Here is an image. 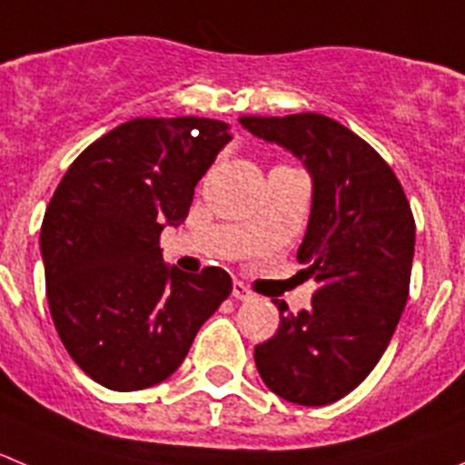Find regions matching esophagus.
I'll list each match as a JSON object with an SVG mask.
<instances>
[{
    "label": "esophagus",
    "mask_w": 465,
    "mask_h": 465,
    "mask_svg": "<svg viewBox=\"0 0 465 465\" xmlns=\"http://www.w3.org/2000/svg\"><path fill=\"white\" fill-rule=\"evenodd\" d=\"M232 296L240 299V302H253V292H251L244 282H235V285H232Z\"/></svg>",
    "instance_id": "esophagus-1"
}]
</instances>
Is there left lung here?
Masks as SVG:
<instances>
[{
    "label": "left lung",
    "instance_id": "1",
    "mask_svg": "<svg viewBox=\"0 0 465 465\" xmlns=\"http://www.w3.org/2000/svg\"><path fill=\"white\" fill-rule=\"evenodd\" d=\"M240 125L281 145L312 183L311 219L296 260L322 282L308 311L282 315L255 347L272 392L302 406L333 404L368 377L409 299L415 223L381 154L322 114L242 116Z\"/></svg>",
    "mask_w": 465,
    "mask_h": 465
}]
</instances>
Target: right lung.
Returning a JSON list of instances; mask_svg holds the SVG:
<instances>
[{
    "label": "right lung",
    "mask_w": 465,
    "mask_h": 465,
    "mask_svg": "<svg viewBox=\"0 0 465 465\" xmlns=\"http://www.w3.org/2000/svg\"><path fill=\"white\" fill-rule=\"evenodd\" d=\"M230 139L212 118H134L88 145L56 187L41 228L47 302L70 358L100 386L169 379L232 292L223 269L184 273L159 249Z\"/></svg>",
    "instance_id": "right-lung-1"
}]
</instances>
